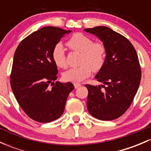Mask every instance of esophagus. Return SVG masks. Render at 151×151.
<instances>
[{
  "label": "esophagus",
  "mask_w": 151,
  "mask_h": 151,
  "mask_svg": "<svg viewBox=\"0 0 151 151\" xmlns=\"http://www.w3.org/2000/svg\"><path fill=\"white\" fill-rule=\"evenodd\" d=\"M74 85V88H78L81 86V84H79V83H75Z\"/></svg>",
  "instance_id": "34e87169"
}]
</instances>
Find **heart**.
<instances>
[{"label":"heart","instance_id":"heart-1","mask_svg":"<svg viewBox=\"0 0 151 151\" xmlns=\"http://www.w3.org/2000/svg\"><path fill=\"white\" fill-rule=\"evenodd\" d=\"M67 46L74 51L81 52L78 67L71 68L63 74V80L71 83H80L89 77L91 71H98L103 66L106 49L101 42H93L88 36L75 33L68 40ZM52 59L56 66L66 68L67 66L65 50L61 44H58L52 51Z\"/></svg>","mask_w":151,"mask_h":151}]
</instances>
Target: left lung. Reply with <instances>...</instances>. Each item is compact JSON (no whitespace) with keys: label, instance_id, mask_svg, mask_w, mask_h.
Returning <instances> with one entry per match:
<instances>
[{"label":"left lung","instance_id":"left-lung-1","mask_svg":"<svg viewBox=\"0 0 151 151\" xmlns=\"http://www.w3.org/2000/svg\"><path fill=\"white\" fill-rule=\"evenodd\" d=\"M84 30L98 37L106 49L104 65L95 76L103 85H85L88 90V112L101 121L116 119L129 109L140 83L137 54L126 37L108 27Z\"/></svg>","mask_w":151,"mask_h":151}]
</instances>
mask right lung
Segmentation results:
<instances>
[{"mask_svg":"<svg viewBox=\"0 0 151 151\" xmlns=\"http://www.w3.org/2000/svg\"><path fill=\"white\" fill-rule=\"evenodd\" d=\"M71 30L44 27L24 39L14 52L11 87L18 104L31 119L48 123L60 118L72 83H54L58 68L52 51Z\"/></svg>","mask_w":151,"mask_h":151,"instance_id":"1","label":"right lung"}]
</instances>
